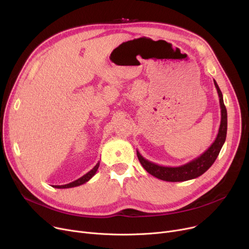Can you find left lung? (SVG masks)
Wrapping results in <instances>:
<instances>
[{"mask_svg": "<svg viewBox=\"0 0 249 249\" xmlns=\"http://www.w3.org/2000/svg\"><path fill=\"white\" fill-rule=\"evenodd\" d=\"M214 85L217 89V93L219 96L221 122L217 137L211 144V146L206 151H204L200 156H198V158H196L195 160L179 166H163L154 163L143 158L140 152L137 150L138 160L148 174L165 181H185L202 176L214 163L222 146L224 144L227 134V110L224 105L223 95H222L219 86L217 85L215 80Z\"/></svg>", "mask_w": 249, "mask_h": 249, "instance_id": "obj_1", "label": "left lung"}]
</instances>
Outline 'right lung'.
Masks as SVG:
<instances>
[{
	"label": "right lung",
	"instance_id": "1",
	"mask_svg": "<svg viewBox=\"0 0 249 249\" xmlns=\"http://www.w3.org/2000/svg\"><path fill=\"white\" fill-rule=\"evenodd\" d=\"M99 166H100V161H98V163L93 167V169H90L89 173H87L82 178H77V179H75V180H73V181H71V182H70V184H67V185L53 186V188H56V189H69V188H73V187H78V186H81V185H84V184H86L87 181H89L91 178H93L96 175Z\"/></svg>",
	"mask_w": 249,
	"mask_h": 249
}]
</instances>
